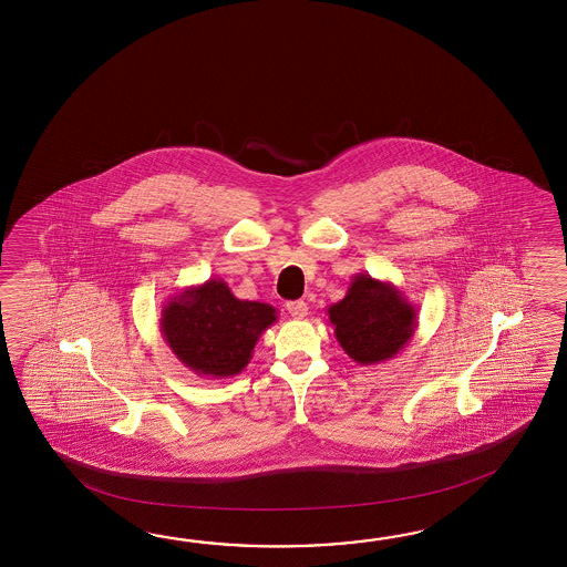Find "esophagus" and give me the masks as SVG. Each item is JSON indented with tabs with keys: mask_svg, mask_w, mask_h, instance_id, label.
<instances>
[{
	"mask_svg": "<svg viewBox=\"0 0 567 567\" xmlns=\"http://www.w3.org/2000/svg\"><path fill=\"white\" fill-rule=\"evenodd\" d=\"M286 308H288V312L291 313L293 318H303V316L308 313V303L303 300L288 301Z\"/></svg>",
	"mask_w": 567,
	"mask_h": 567,
	"instance_id": "obj_1",
	"label": "esophagus"
}]
</instances>
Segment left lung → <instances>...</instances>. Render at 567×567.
I'll list each match as a JSON object with an SVG mask.
<instances>
[{"instance_id":"left-lung-1","label":"left lung","mask_w":567,"mask_h":567,"mask_svg":"<svg viewBox=\"0 0 567 567\" xmlns=\"http://www.w3.org/2000/svg\"><path fill=\"white\" fill-rule=\"evenodd\" d=\"M334 337L362 367L389 361L410 344L417 308L391 281L359 274L342 300L328 308Z\"/></svg>"}]
</instances>
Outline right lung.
<instances>
[{
    "label": "right lung",
    "mask_w": 567,
    "mask_h": 567,
    "mask_svg": "<svg viewBox=\"0 0 567 567\" xmlns=\"http://www.w3.org/2000/svg\"><path fill=\"white\" fill-rule=\"evenodd\" d=\"M274 322V306L239 300L223 279H206L164 306L159 328L184 367L200 377L225 379L249 364L257 340Z\"/></svg>",
    "instance_id": "obj_1"
}]
</instances>
